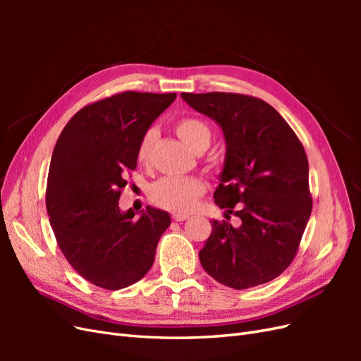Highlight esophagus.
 I'll list each match as a JSON object with an SVG mask.
<instances>
[{
  "mask_svg": "<svg viewBox=\"0 0 361 361\" xmlns=\"http://www.w3.org/2000/svg\"><path fill=\"white\" fill-rule=\"evenodd\" d=\"M173 216V220L174 221H185V220H188V218H190V215L188 214H173L171 215Z\"/></svg>",
  "mask_w": 361,
  "mask_h": 361,
  "instance_id": "34e87169",
  "label": "esophagus"
}]
</instances>
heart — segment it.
I'll return each mask as SVG.
<instances>
[{
	"label": "heart",
	"instance_id": "b5f03b06",
	"mask_svg": "<svg viewBox=\"0 0 361 361\" xmlns=\"http://www.w3.org/2000/svg\"><path fill=\"white\" fill-rule=\"evenodd\" d=\"M179 138L195 154L211 146L212 133L203 120L195 117H183L174 125ZM158 138V129L149 128L141 135L135 157L138 164L147 167L152 161V149ZM206 191L204 182L197 176H170L162 178L152 185L150 199L155 204L176 214H187L194 209L195 203Z\"/></svg>",
	"mask_w": 361,
	"mask_h": 361
}]
</instances>
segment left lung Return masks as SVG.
I'll use <instances>...</instances> for the list:
<instances>
[{"instance_id":"left-lung-1","label":"left lung","mask_w":361,"mask_h":361,"mask_svg":"<svg viewBox=\"0 0 361 361\" xmlns=\"http://www.w3.org/2000/svg\"><path fill=\"white\" fill-rule=\"evenodd\" d=\"M221 126L226 161L215 203L241 224L212 221L199 257L218 283L248 289L279 277L297 256L312 212L309 162L292 128L274 108L239 93H182Z\"/></svg>"}]
</instances>
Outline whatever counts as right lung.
I'll return each instance as SVG.
<instances>
[{"mask_svg":"<svg viewBox=\"0 0 361 361\" xmlns=\"http://www.w3.org/2000/svg\"><path fill=\"white\" fill-rule=\"evenodd\" d=\"M176 93L123 92L85 105L64 126L47 183L49 223L61 253L87 281L108 290L134 285L154 265L171 220L146 207L135 218L118 199L137 169V145Z\"/></svg>","mask_w":361,"mask_h":361,"instance_id":"1","label":"right lung"}]
</instances>
